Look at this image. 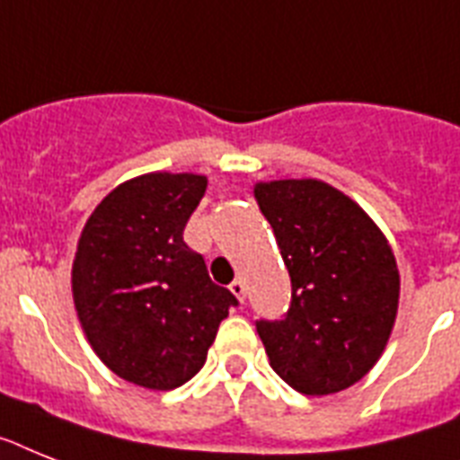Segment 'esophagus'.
Masks as SVG:
<instances>
[{"label":"esophagus","instance_id":"1","mask_svg":"<svg viewBox=\"0 0 460 460\" xmlns=\"http://www.w3.org/2000/svg\"><path fill=\"white\" fill-rule=\"evenodd\" d=\"M229 290H231V293H234V295H236V300H238V302L245 300V281H243V279H236V281L231 283Z\"/></svg>","mask_w":460,"mask_h":460}]
</instances>
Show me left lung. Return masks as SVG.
I'll return each instance as SVG.
<instances>
[{
  "instance_id": "8db88e82",
  "label": "left lung",
  "mask_w": 460,
  "mask_h": 460,
  "mask_svg": "<svg viewBox=\"0 0 460 460\" xmlns=\"http://www.w3.org/2000/svg\"><path fill=\"white\" fill-rule=\"evenodd\" d=\"M290 274L283 319L255 323L269 364L302 394L347 390L390 340L399 271L383 231L352 198L319 179L255 184Z\"/></svg>"
}]
</instances>
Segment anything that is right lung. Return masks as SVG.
<instances>
[{
	"instance_id": "right-lung-1",
	"label": "right lung",
	"mask_w": 460,
	"mask_h": 460,
	"mask_svg": "<svg viewBox=\"0 0 460 460\" xmlns=\"http://www.w3.org/2000/svg\"><path fill=\"white\" fill-rule=\"evenodd\" d=\"M208 189L203 174L151 172L108 193L77 241L73 300L99 359L148 390H174L208 359L238 300L212 283L184 226Z\"/></svg>"
}]
</instances>
